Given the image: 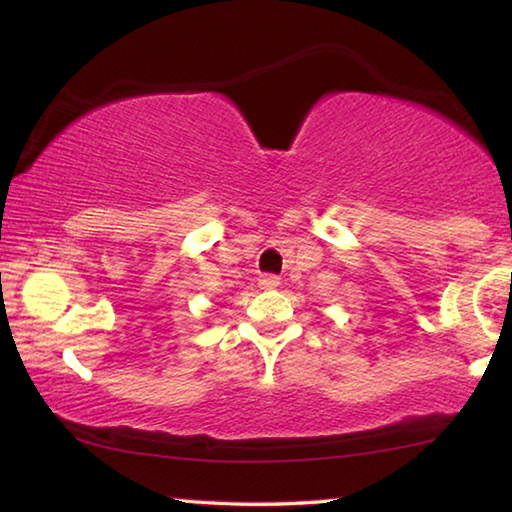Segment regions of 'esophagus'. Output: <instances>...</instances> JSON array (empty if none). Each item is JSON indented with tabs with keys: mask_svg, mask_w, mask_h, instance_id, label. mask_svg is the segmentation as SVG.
I'll use <instances>...</instances> for the list:
<instances>
[{
	"mask_svg": "<svg viewBox=\"0 0 512 512\" xmlns=\"http://www.w3.org/2000/svg\"><path fill=\"white\" fill-rule=\"evenodd\" d=\"M257 284H259V289L271 291V289H275V287H277V284H280V277L273 275V273H266V275L259 277Z\"/></svg>",
	"mask_w": 512,
	"mask_h": 512,
	"instance_id": "obj_1",
	"label": "esophagus"
}]
</instances>
